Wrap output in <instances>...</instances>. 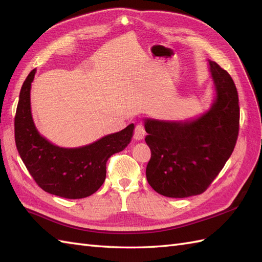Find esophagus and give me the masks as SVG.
Wrapping results in <instances>:
<instances>
[{"instance_id": "1", "label": "esophagus", "mask_w": 262, "mask_h": 262, "mask_svg": "<svg viewBox=\"0 0 262 262\" xmlns=\"http://www.w3.org/2000/svg\"><path fill=\"white\" fill-rule=\"evenodd\" d=\"M145 133H146V132H145L144 125L139 123V124L136 125V129H134L133 137H134V139L139 140V141H140V140H143L144 137H145Z\"/></svg>"}]
</instances>
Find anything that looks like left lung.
I'll list each match as a JSON object with an SVG mask.
<instances>
[{
	"label": "left lung",
	"mask_w": 262,
	"mask_h": 262,
	"mask_svg": "<svg viewBox=\"0 0 262 262\" xmlns=\"http://www.w3.org/2000/svg\"><path fill=\"white\" fill-rule=\"evenodd\" d=\"M216 99L207 114L190 122L146 120L150 160L146 178L169 198L203 193L232 155L239 132V105L233 78L210 61Z\"/></svg>",
	"instance_id": "left-lung-1"
}]
</instances>
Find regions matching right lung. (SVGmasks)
<instances>
[{"label":"right lung","mask_w":262,"mask_h":262,"mask_svg":"<svg viewBox=\"0 0 262 262\" xmlns=\"http://www.w3.org/2000/svg\"><path fill=\"white\" fill-rule=\"evenodd\" d=\"M34 69L24 82L14 119L15 143L36 184L46 192L82 199L96 192L106 178L108 158L130 143L134 125L78 148L58 147L38 133L30 113Z\"/></svg>","instance_id":"obj_1"}]
</instances>
